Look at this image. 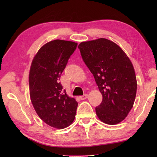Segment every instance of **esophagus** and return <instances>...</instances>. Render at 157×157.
<instances>
[{"mask_svg": "<svg viewBox=\"0 0 157 157\" xmlns=\"http://www.w3.org/2000/svg\"><path fill=\"white\" fill-rule=\"evenodd\" d=\"M88 98V94H84V95H83V96H79V98H80L81 100H85V99H86Z\"/></svg>", "mask_w": 157, "mask_h": 157, "instance_id": "34e87169", "label": "esophagus"}]
</instances>
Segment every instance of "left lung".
<instances>
[{
	"mask_svg": "<svg viewBox=\"0 0 157 157\" xmlns=\"http://www.w3.org/2000/svg\"><path fill=\"white\" fill-rule=\"evenodd\" d=\"M78 48L102 96L96 107L97 117L106 124H118L131 111L136 96L132 61L119 45L106 38L82 42Z\"/></svg>",
	"mask_w": 157,
	"mask_h": 157,
	"instance_id": "left-lung-1",
	"label": "left lung"
}]
</instances>
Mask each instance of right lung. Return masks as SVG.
Returning a JSON list of instances; mask_svg holds the SVG:
<instances>
[{"label": "right lung", "instance_id": "obj_1", "mask_svg": "<svg viewBox=\"0 0 157 157\" xmlns=\"http://www.w3.org/2000/svg\"><path fill=\"white\" fill-rule=\"evenodd\" d=\"M78 43L55 40L46 43L32 60L29 73L30 100L43 121L56 129L74 121L78 102L63 90L59 78Z\"/></svg>", "mask_w": 157, "mask_h": 157}]
</instances>
